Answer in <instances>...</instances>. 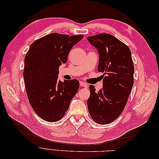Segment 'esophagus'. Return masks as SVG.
I'll use <instances>...</instances> for the list:
<instances>
[{
	"mask_svg": "<svg viewBox=\"0 0 159 159\" xmlns=\"http://www.w3.org/2000/svg\"><path fill=\"white\" fill-rule=\"evenodd\" d=\"M80 86H81V87H84L85 88H88V84L85 83V82H84V81H80Z\"/></svg>",
	"mask_w": 159,
	"mask_h": 159,
	"instance_id": "1",
	"label": "esophagus"
}]
</instances>
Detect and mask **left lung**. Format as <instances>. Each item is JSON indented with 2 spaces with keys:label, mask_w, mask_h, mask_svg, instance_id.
<instances>
[{
  "label": "left lung",
  "mask_w": 159,
  "mask_h": 159,
  "mask_svg": "<svg viewBox=\"0 0 159 159\" xmlns=\"http://www.w3.org/2000/svg\"><path fill=\"white\" fill-rule=\"evenodd\" d=\"M99 54L98 71L102 72L103 89L96 92L89 85V113L98 124L106 125L123 111L134 84V65L131 52L123 42L109 34L88 36Z\"/></svg>",
  "instance_id": "left-lung-1"
}]
</instances>
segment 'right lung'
Listing matches in <instances>:
<instances>
[{"mask_svg":"<svg viewBox=\"0 0 159 159\" xmlns=\"http://www.w3.org/2000/svg\"><path fill=\"white\" fill-rule=\"evenodd\" d=\"M52 33L34 42L25 58L24 80L31 107L48 122L59 121L68 111L80 87L78 80H57L59 67L70 50L84 38Z\"/></svg>","mask_w":159,"mask_h":159,"instance_id":"1","label":"right lung"}]
</instances>
